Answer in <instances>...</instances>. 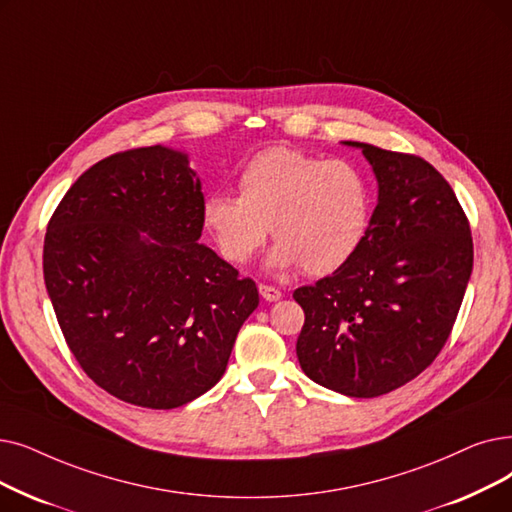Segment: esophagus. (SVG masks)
Segmentation results:
<instances>
[{"instance_id": "1", "label": "esophagus", "mask_w": 512, "mask_h": 512, "mask_svg": "<svg viewBox=\"0 0 512 512\" xmlns=\"http://www.w3.org/2000/svg\"><path fill=\"white\" fill-rule=\"evenodd\" d=\"M259 295H261L265 301H278V299L282 297L280 288L270 286V284H259Z\"/></svg>"}]
</instances>
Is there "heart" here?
<instances>
[{"label":"heart","mask_w":512,"mask_h":512,"mask_svg":"<svg viewBox=\"0 0 512 512\" xmlns=\"http://www.w3.org/2000/svg\"><path fill=\"white\" fill-rule=\"evenodd\" d=\"M240 194L213 192L203 217L219 253L249 263L268 238L278 242L270 265L330 274L358 253L372 219L366 175L347 161H322L276 146L242 167Z\"/></svg>","instance_id":"1"}]
</instances>
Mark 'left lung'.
Instances as JSON below:
<instances>
[{
  "label": "left lung",
  "mask_w": 512,
  "mask_h": 512,
  "mask_svg": "<svg viewBox=\"0 0 512 512\" xmlns=\"http://www.w3.org/2000/svg\"><path fill=\"white\" fill-rule=\"evenodd\" d=\"M345 144L372 165L379 205L358 253L293 293L305 311L297 358L326 389L376 397L416 379L446 345L473 272V236L431 163Z\"/></svg>",
  "instance_id": "1"
}]
</instances>
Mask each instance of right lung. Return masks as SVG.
<instances>
[{"label": "right lung", "instance_id": "obj_1", "mask_svg": "<svg viewBox=\"0 0 512 512\" xmlns=\"http://www.w3.org/2000/svg\"><path fill=\"white\" fill-rule=\"evenodd\" d=\"M203 205L186 154L146 146L92 165L50 219L43 278L64 341L121 402L171 410L209 391L259 305L198 242Z\"/></svg>", "mask_w": 512, "mask_h": 512}]
</instances>
